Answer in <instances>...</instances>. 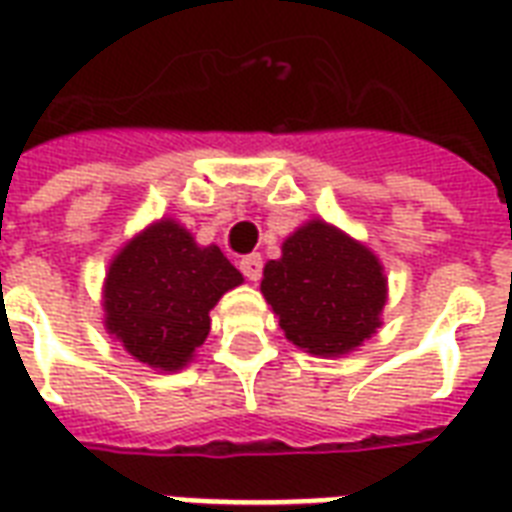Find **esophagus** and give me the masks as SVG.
<instances>
[{"mask_svg": "<svg viewBox=\"0 0 512 512\" xmlns=\"http://www.w3.org/2000/svg\"><path fill=\"white\" fill-rule=\"evenodd\" d=\"M239 268H241V273L247 276L249 282H257V279L263 276V257L257 255V252H252V255H247V257H241Z\"/></svg>", "mask_w": 512, "mask_h": 512, "instance_id": "obj_1", "label": "esophagus"}]
</instances>
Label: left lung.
<instances>
[{
  "mask_svg": "<svg viewBox=\"0 0 512 512\" xmlns=\"http://www.w3.org/2000/svg\"><path fill=\"white\" fill-rule=\"evenodd\" d=\"M287 341L317 357H341L381 327L384 265L365 244L322 220L300 225L268 260L260 282Z\"/></svg>",
  "mask_w": 512,
  "mask_h": 512,
  "instance_id": "1",
  "label": "left lung"
}]
</instances>
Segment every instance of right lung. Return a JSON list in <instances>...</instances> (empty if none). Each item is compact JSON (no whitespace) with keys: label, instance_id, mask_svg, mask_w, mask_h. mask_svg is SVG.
Returning a JSON list of instances; mask_svg holds the SVG:
<instances>
[{"label":"right lung","instance_id":"add662e5","mask_svg":"<svg viewBox=\"0 0 512 512\" xmlns=\"http://www.w3.org/2000/svg\"><path fill=\"white\" fill-rule=\"evenodd\" d=\"M244 282L220 247L158 220L120 249L104 282V327L155 370H182L206 341L217 300Z\"/></svg>","mask_w":512,"mask_h":512}]
</instances>
